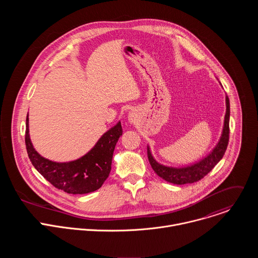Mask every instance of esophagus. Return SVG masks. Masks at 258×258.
<instances>
[{
    "mask_svg": "<svg viewBox=\"0 0 258 258\" xmlns=\"http://www.w3.org/2000/svg\"><path fill=\"white\" fill-rule=\"evenodd\" d=\"M128 118H130L131 120H133V119H134V116H133L132 114H130V115H128Z\"/></svg>",
    "mask_w": 258,
    "mask_h": 258,
    "instance_id": "34e87169",
    "label": "esophagus"
}]
</instances>
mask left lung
I'll use <instances>...</instances> for the list:
<instances>
[{
	"instance_id": "obj_1",
	"label": "left lung",
	"mask_w": 258,
	"mask_h": 258,
	"mask_svg": "<svg viewBox=\"0 0 258 258\" xmlns=\"http://www.w3.org/2000/svg\"><path fill=\"white\" fill-rule=\"evenodd\" d=\"M222 86V85H220ZM226 115L224 121V127L220 136L219 141L215 145L212 151L193 164L181 166V167H173L167 166L159 163L153 157L149 145L147 146V153H148L149 162L156 172V174L162 177L164 180L174 183V185H185V183H192L203 178L219 161L223 158L229 143V135H230V100L226 95Z\"/></svg>"
}]
</instances>
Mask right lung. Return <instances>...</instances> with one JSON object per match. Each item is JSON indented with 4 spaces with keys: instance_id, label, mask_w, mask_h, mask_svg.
I'll use <instances>...</instances> for the list:
<instances>
[{
    "instance_id": "obj_1",
    "label": "right lung",
    "mask_w": 258,
    "mask_h": 258,
    "mask_svg": "<svg viewBox=\"0 0 258 258\" xmlns=\"http://www.w3.org/2000/svg\"><path fill=\"white\" fill-rule=\"evenodd\" d=\"M122 135L120 121L109 128L93 148L77 160L56 162L41 156L33 148L26 116L25 145L28 157L34 166L52 185L68 194H88L102 187L111 170L115 145Z\"/></svg>"
}]
</instances>
